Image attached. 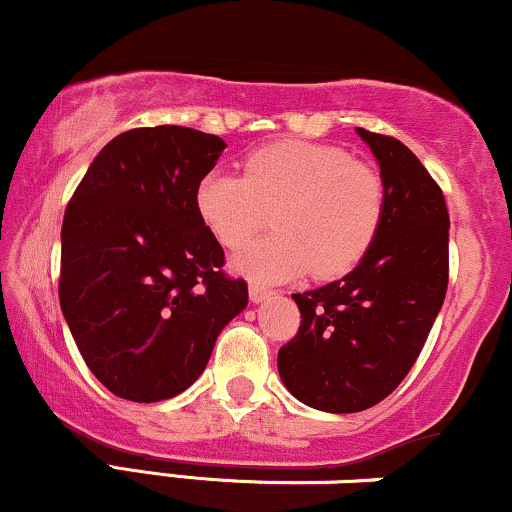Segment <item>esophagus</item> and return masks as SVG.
<instances>
[{
	"label": "esophagus",
	"mask_w": 512,
	"mask_h": 512,
	"mask_svg": "<svg viewBox=\"0 0 512 512\" xmlns=\"http://www.w3.org/2000/svg\"><path fill=\"white\" fill-rule=\"evenodd\" d=\"M249 297H251V302H254V304L266 302L268 297H273V290H270V287H266V285H258V282H251Z\"/></svg>",
	"instance_id": "1"
}]
</instances>
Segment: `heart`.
<instances>
[{"label":"heart","mask_w":512,"mask_h":512,"mask_svg":"<svg viewBox=\"0 0 512 512\" xmlns=\"http://www.w3.org/2000/svg\"><path fill=\"white\" fill-rule=\"evenodd\" d=\"M196 210L225 249L249 242L274 213L275 232L234 258L239 273L278 282L311 270L330 280L350 273L376 242L386 184L338 146L282 141L251 153L244 177L208 172L196 186Z\"/></svg>","instance_id":"heart-1"}]
</instances>
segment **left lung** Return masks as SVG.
Segmentation results:
<instances>
[{
    "label": "left lung",
    "instance_id": "left-lung-1",
    "mask_svg": "<svg viewBox=\"0 0 512 512\" xmlns=\"http://www.w3.org/2000/svg\"><path fill=\"white\" fill-rule=\"evenodd\" d=\"M386 184L376 242L342 280L292 294L297 335L278 371L297 400L333 414L386 400L410 374L448 290V206L441 186L405 143L357 129Z\"/></svg>",
    "mask_w": 512,
    "mask_h": 512
}]
</instances>
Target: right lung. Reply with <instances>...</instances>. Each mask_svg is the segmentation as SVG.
<instances>
[{
    "mask_svg": "<svg viewBox=\"0 0 512 512\" xmlns=\"http://www.w3.org/2000/svg\"><path fill=\"white\" fill-rule=\"evenodd\" d=\"M222 148L189 126L124 131L64 210L59 304L83 362L117 398L160 402L189 388L249 302L196 210Z\"/></svg>",
    "mask_w": 512,
    "mask_h": 512,
    "instance_id": "1",
    "label": "right lung"
}]
</instances>
